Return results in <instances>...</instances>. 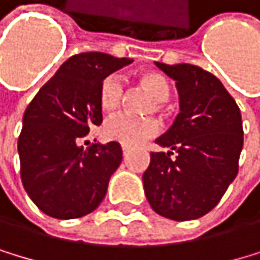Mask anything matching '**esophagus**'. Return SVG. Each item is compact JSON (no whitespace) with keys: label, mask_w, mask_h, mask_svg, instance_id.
I'll return each mask as SVG.
<instances>
[{"label":"esophagus","mask_w":260,"mask_h":260,"mask_svg":"<svg viewBox=\"0 0 260 260\" xmlns=\"http://www.w3.org/2000/svg\"><path fill=\"white\" fill-rule=\"evenodd\" d=\"M121 152H123V155L126 156V155L129 153V147H124V145H123V147H121Z\"/></svg>","instance_id":"obj_1"}]
</instances>
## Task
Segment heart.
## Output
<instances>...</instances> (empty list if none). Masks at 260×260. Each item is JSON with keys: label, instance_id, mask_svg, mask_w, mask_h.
<instances>
[{"label": "heart", "instance_id": "b5f03b06", "mask_svg": "<svg viewBox=\"0 0 260 260\" xmlns=\"http://www.w3.org/2000/svg\"><path fill=\"white\" fill-rule=\"evenodd\" d=\"M137 83L153 97L155 105L152 107V112H165L166 102L173 94V86L168 78L159 72H145L137 76ZM124 92L126 89L121 76L115 73L108 75L99 87V105L105 113H115L124 101ZM102 133L108 141L126 147H136L155 137L159 133V123L155 118L139 119L127 115H116L107 119Z\"/></svg>", "mask_w": 260, "mask_h": 260}]
</instances>
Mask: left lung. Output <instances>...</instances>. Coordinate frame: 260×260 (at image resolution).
Masks as SVG:
<instances>
[{
    "label": "left lung",
    "instance_id": "left-lung-1",
    "mask_svg": "<svg viewBox=\"0 0 260 260\" xmlns=\"http://www.w3.org/2000/svg\"><path fill=\"white\" fill-rule=\"evenodd\" d=\"M158 69L174 78L180 113L156 139L169 152H152L144 173L150 206L173 220H191L214 208L238 174L243 148L240 108L212 73L191 63ZM173 154L176 158H171Z\"/></svg>",
    "mask_w": 260,
    "mask_h": 260
}]
</instances>
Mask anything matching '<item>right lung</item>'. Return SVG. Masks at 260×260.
Returning <instances> with one entry per match:
<instances>
[{
	"instance_id": "obj_1",
	"label": "right lung",
	"mask_w": 260,
	"mask_h": 260,
	"mask_svg": "<svg viewBox=\"0 0 260 260\" xmlns=\"http://www.w3.org/2000/svg\"><path fill=\"white\" fill-rule=\"evenodd\" d=\"M131 62L104 52L75 54L28 104L17 142L20 179L44 214L76 219L102 203L110 176L123 159L121 147L81 144L87 142L89 129L102 123V80Z\"/></svg>"
}]
</instances>
